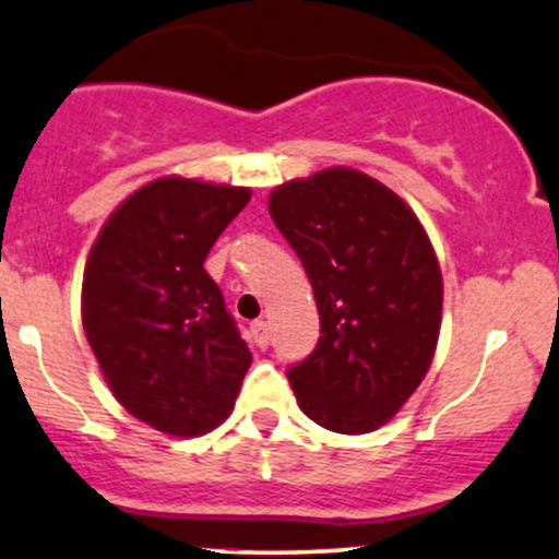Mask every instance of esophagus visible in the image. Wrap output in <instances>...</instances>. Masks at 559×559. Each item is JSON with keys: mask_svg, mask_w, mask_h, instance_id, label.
<instances>
[{"mask_svg": "<svg viewBox=\"0 0 559 559\" xmlns=\"http://www.w3.org/2000/svg\"><path fill=\"white\" fill-rule=\"evenodd\" d=\"M250 333H253V341L258 349H266L269 346V325L263 320H255L253 325H250Z\"/></svg>", "mask_w": 559, "mask_h": 559, "instance_id": "34e87169", "label": "esophagus"}]
</instances>
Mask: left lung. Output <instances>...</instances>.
I'll list each match as a JSON object with an SVG mask.
<instances>
[{
	"label": "left lung",
	"instance_id": "8db88e82",
	"mask_svg": "<svg viewBox=\"0 0 559 559\" xmlns=\"http://www.w3.org/2000/svg\"><path fill=\"white\" fill-rule=\"evenodd\" d=\"M269 213L301 258L317 349L287 370L298 407L338 435L383 426L424 381L442 322V274L411 207L352 167L277 186Z\"/></svg>",
	"mask_w": 559,
	"mask_h": 559
}]
</instances>
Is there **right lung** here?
<instances>
[{
    "instance_id": "add662e5",
    "label": "right lung",
    "mask_w": 559,
    "mask_h": 559,
    "mask_svg": "<svg viewBox=\"0 0 559 559\" xmlns=\"http://www.w3.org/2000/svg\"><path fill=\"white\" fill-rule=\"evenodd\" d=\"M248 202L242 186L157 178L114 210L87 255L90 349L119 405L165 435L224 424L253 362L205 272L210 248Z\"/></svg>"
}]
</instances>
